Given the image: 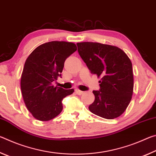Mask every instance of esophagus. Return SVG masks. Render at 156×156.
<instances>
[{"mask_svg": "<svg viewBox=\"0 0 156 156\" xmlns=\"http://www.w3.org/2000/svg\"><path fill=\"white\" fill-rule=\"evenodd\" d=\"M75 91H76V93L78 95H82V94H83V91H80V89H75Z\"/></svg>", "mask_w": 156, "mask_h": 156, "instance_id": "esophagus-1", "label": "esophagus"}]
</instances>
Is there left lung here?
Wrapping results in <instances>:
<instances>
[{"mask_svg":"<svg viewBox=\"0 0 156 156\" xmlns=\"http://www.w3.org/2000/svg\"><path fill=\"white\" fill-rule=\"evenodd\" d=\"M78 51L91 73L100 78L99 91L89 109L105 119H114L125 112L133 91L132 63L119 47L93 42L78 43Z\"/></svg>","mask_w":156,"mask_h":156,"instance_id":"left-lung-1","label":"left lung"}]
</instances>
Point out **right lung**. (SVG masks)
<instances>
[{
  "label": "right lung",
  "mask_w": 156,
  "mask_h": 156,
  "mask_svg": "<svg viewBox=\"0 0 156 156\" xmlns=\"http://www.w3.org/2000/svg\"><path fill=\"white\" fill-rule=\"evenodd\" d=\"M77 50L76 44L51 41L37 47L27 57L20 79L26 107L36 120L49 121L62 110V100L73 93L52 85L64 67L65 60Z\"/></svg>",
  "instance_id": "right-lung-1"
}]
</instances>
